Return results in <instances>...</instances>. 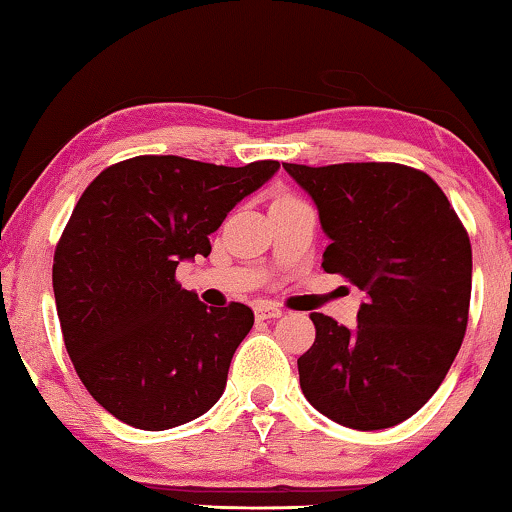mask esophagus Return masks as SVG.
<instances>
[{
    "mask_svg": "<svg viewBox=\"0 0 512 512\" xmlns=\"http://www.w3.org/2000/svg\"><path fill=\"white\" fill-rule=\"evenodd\" d=\"M254 312H256V319H277V317H282V310H279V307L272 305V303H256Z\"/></svg>",
    "mask_w": 512,
    "mask_h": 512,
    "instance_id": "esophagus-1",
    "label": "esophagus"
}]
</instances>
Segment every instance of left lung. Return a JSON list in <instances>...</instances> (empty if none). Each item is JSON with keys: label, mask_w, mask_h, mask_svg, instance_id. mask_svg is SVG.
<instances>
[{"label": "left lung", "mask_w": 512, "mask_h": 512, "mask_svg": "<svg viewBox=\"0 0 512 512\" xmlns=\"http://www.w3.org/2000/svg\"><path fill=\"white\" fill-rule=\"evenodd\" d=\"M331 244L321 268L366 293L347 328L312 312L298 359L307 401L349 429H389L445 380L468 324L471 242L429 174L396 163H284Z\"/></svg>", "instance_id": "obj_1"}]
</instances>
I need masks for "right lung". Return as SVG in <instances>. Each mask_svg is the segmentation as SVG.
Masks as SVG:
<instances>
[{
    "label": "right lung",
    "mask_w": 512,
    "mask_h": 512,
    "mask_svg": "<svg viewBox=\"0 0 512 512\" xmlns=\"http://www.w3.org/2000/svg\"><path fill=\"white\" fill-rule=\"evenodd\" d=\"M277 170L137 156L83 191L55 249V307L76 375L116 419L165 431L221 398L254 312L207 307L174 272L209 256V235Z\"/></svg>",
    "instance_id": "add662e5"
}]
</instances>
